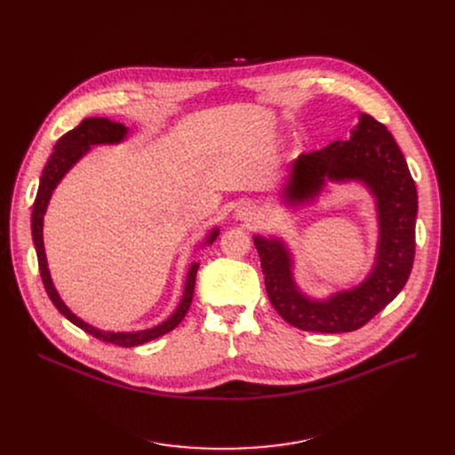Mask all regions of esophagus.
Instances as JSON below:
<instances>
[{
	"label": "esophagus",
	"mask_w": 455,
	"mask_h": 455,
	"mask_svg": "<svg viewBox=\"0 0 455 455\" xmlns=\"http://www.w3.org/2000/svg\"><path fill=\"white\" fill-rule=\"evenodd\" d=\"M234 215H235V220H240V221H254V220H258V210L249 203H242L234 210Z\"/></svg>",
	"instance_id": "34e87169"
}]
</instances>
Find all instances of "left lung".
<instances>
[{
	"label": "left lung",
	"instance_id": "obj_1",
	"mask_svg": "<svg viewBox=\"0 0 455 455\" xmlns=\"http://www.w3.org/2000/svg\"><path fill=\"white\" fill-rule=\"evenodd\" d=\"M357 182L376 206L378 243L369 275L350 290L326 299L306 295L295 280V259L282 237L254 235L266 290L278 315L306 331L341 333L362 328L381 312L410 278L415 258L417 188L410 167L386 125L369 114L347 141L300 155L288 167L280 197L293 210L317 203L326 184Z\"/></svg>",
	"mask_w": 455,
	"mask_h": 455
}]
</instances>
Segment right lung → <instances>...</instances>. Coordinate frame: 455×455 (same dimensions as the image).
<instances>
[{
  "label": "right lung",
  "mask_w": 455,
  "mask_h": 455,
  "mask_svg": "<svg viewBox=\"0 0 455 455\" xmlns=\"http://www.w3.org/2000/svg\"><path fill=\"white\" fill-rule=\"evenodd\" d=\"M127 134H129V129L124 124L112 122V119H108V117H86V119H83L81 125H77L76 129H71L69 132H66L55 143L53 153H52L50 160H47L44 172H42V177H40L36 199H35L33 213H31V232H33V243H35V249H36L38 269H40L44 288L47 291V297L52 299V302L55 304V307L59 309V312L69 323H74L76 326H79L81 330L90 333V336H93L95 339L105 341V343H114L117 347H138V345H143V343L153 341V339L164 336V333L172 331L173 328H177L180 324V321L184 319V315L188 314V309L191 306V299H194L196 276H197V269H199L197 261H194V264H191L189 269H188L182 299H180L177 309L170 317H167L165 321H162L160 324H156L153 328H146V330H138V331H110V330H101V328H95L93 324H88L86 321L77 317L64 304V300L60 299L59 291L55 290V283L52 280L50 267H47L45 249H44V215H45L47 204H50V201H52V196H53L55 188L60 184L64 175L93 146H116V143H122L127 138ZM218 235H220V228L218 227L212 228L206 234L204 240L201 242V247L212 245Z\"/></svg>",
  "instance_id": "1"
}]
</instances>
